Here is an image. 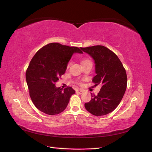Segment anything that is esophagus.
<instances>
[{
	"mask_svg": "<svg viewBox=\"0 0 152 152\" xmlns=\"http://www.w3.org/2000/svg\"><path fill=\"white\" fill-rule=\"evenodd\" d=\"M76 93H79V94H82V93H83V91L77 89V90H76Z\"/></svg>",
	"mask_w": 152,
	"mask_h": 152,
	"instance_id": "1",
	"label": "esophagus"
}]
</instances>
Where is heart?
I'll return each mask as SVG.
<instances>
[{"instance_id": "heart-1", "label": "heart", "mask_w": 152, "mask_h": 152, "mask_svg": "<svg viewBox=\"0 0 152 152\" xmlns=\"http://www.w3.org/2000/svg\"><path fill=\"white\" fill-rule=\"evenodd\" d=\"M87 61H90V60H89V59H84V60L82 61V64H83V63H86V62H87ZM70 63H68V65H67V68H68V67H69V66H70Z\"/></svg>"}]
</instances>
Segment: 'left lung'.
Returning <instances> with one entry per match:
<instances>
[{"label":"left lung","instance_id":"obj_1","mask_svg":"<svg viewBox=\"0 0 152 152\" xmlns=\"http://www.w3.org/2000/svg\"><path fill=\"white\" fill-rule=\"evenodd\" d=\"M89 54L95 63L96 75L93 81L102 85L98 95L91 94V99L86 103V109L95 116L105 115L115 109L125 93L127 78L125 68L118 56L103 45L80 48Z\"/></svg>","mask_w":152,"mask_h":152}]
</instances>
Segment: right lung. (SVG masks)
<instances>
[{"label":"right lung","instance_id":"add662e5","mask_svg":"<svg viewBox=\"0 0 152 152\" xmlns=\"http://www.w3.org/2000/svg\"><path fill=\"white\" fill-rule=\"evenodd\" d=\"M83 53L77 47L53 42L44 45L31 59L26 80L32 102L40 111L50 115L65 110L75 91L72 87L63 90L55 84L65 73L73 53Z\"/></svg>","mask_w":152,"mask_h":152}]
</instances>
